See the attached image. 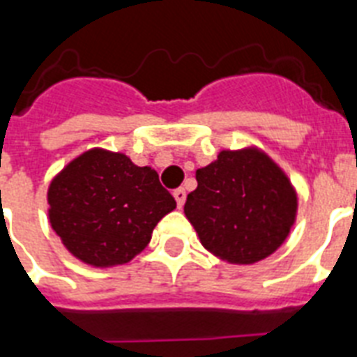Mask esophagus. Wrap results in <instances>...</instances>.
<instances>
[{
  "mask_svg": "<svg viewBox=\"0 0 357 357\" xmlns=\"http://www.w3.org/2000/svg\"><path fill=\"white\" fill-rule=\"evenodd\" d=\"M174 198H176V202H178V207H183L185 204V198H187V192H185V189H176L174 190Z\"/></svg>",
  "mask_w": 357,
  "mask_h": 357,
  "instance_id": "34e87169",
  "label": "esophagus"
}]
</instances>
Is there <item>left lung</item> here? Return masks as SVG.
<instances>
[{
    "label": "left lung",
    "instance_id": "left-lung-1",
    "mask_svg": "<svg viewBox=\"0 0 357 357\" xmlns=\"http://www.w3.org/2000/svg\"><path fill=\"white\" fill-rule=\"evenodd\" d=\"M185 215L202 244L220 259L250 265L282 246L296 215L287 176L257 150L218 153L196 170Z\"/></svg>",
    "mask_w": 357,
    "mask_h": 357
}]
</instances>
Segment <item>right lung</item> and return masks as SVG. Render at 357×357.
<instances>
[{
	"label": "right lung",
	"mask_w": 357,
	"mask_h": 357,
	"mask_svg": "<svg viewBox=\"0 0 357 357\" xmlns=\"http://www.w3.org/2000/svg\"><path fill=\"white\" fill-rule=\"evenodd\" d=\"M50 222L64 246L94 266L122 265L150 243L176 207L155 170L123 153L91 150L70 162L47 192Z\"/></svg>",
	"instance_id": "1"
}]
</instances>
